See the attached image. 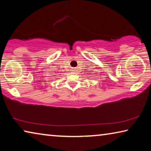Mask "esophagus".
<instances>
[{"label": "esophagus", "mask_w": 151, "mask_h": 151, "mask_svg": "<svg viewBox=\"0 0 151 151\" xmlns=\"http://www.w3.org/2000/svg\"><path fill=\"white\" fill-rule=\"evenodd\" d=\"M74 70H73V71H74Z\"/></svg>", "instance_id": "1"}]
</instances>
